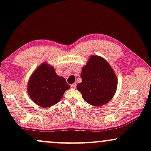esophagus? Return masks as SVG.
Wrapping results in <instances>:
<instances>
[{
	"label": "esophagus",
	"instance_id": "obj_1",
	"mask_svg": "<svg viewBox=\"0 0 151 151\" xmlns=\"http://www.w3.org/2000/svg\"><path fill=\"white\" fill-rule=\"evenodd\" d=\"M76 86H77V84H76L75 83H72V84H71V88H75Z\"/></svg>",
	"mask_w": 151,
	"mask_h": 151
}]
</instances>
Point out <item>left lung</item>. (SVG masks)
<instances>
[{"label":"left lung","mask_w":151,"mask_h":151,"mask_svg":"<svg viewBox=\"0 0 151 151\" xmlns=\"http://www.w3.org/2000/svg\"><path fill=\"white\" fill-rule=\"evenodd\" d=\"M82 81L77 85L83 100L94 106H103L112 99L117 88V78L104 58L91 55L81 69Z\"/></svg>","instance_id":"obj_1"}]
</instances>
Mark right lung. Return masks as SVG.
<instances>
[{
    "instance_id": "right-lung-1",
    "label": "right lung",
    "mask_w": 151,
    "mask_h": 151,
    "mask_svg": "<svg viewBox=\"0 0 151 151\" xmlns=\"http://www.w3.org/2000/svg\"><path fill=\"white\" fill-rule=\"evenodd\" d=\"M70 88L65 78L58 75L53 67L44 62L31 75L27 92L36 105L49 108L57 104Z\"/></svg>"
}]
</instances>
